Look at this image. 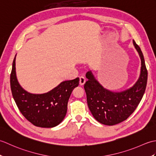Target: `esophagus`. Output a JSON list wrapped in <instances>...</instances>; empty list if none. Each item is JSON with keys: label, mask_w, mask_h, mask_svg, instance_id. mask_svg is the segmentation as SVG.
Masks as SVG:
<instances>
[{"label": "esophagus", "mask_w": 156, "mask_h": 156, "mask_svg": "<svg viewBox=\"0 0 156 156\" xmlns=\"http://www.w3.org/2000/svg\"><path fill=\"white\" fill-rule=\"evenodd\" d=\"M86 82V78L84 76H80V85H84V84Z\"/></svg>", "instance_id": "esophagus-1"}]
</instances>
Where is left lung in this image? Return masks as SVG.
<instances>
[{"instance_id": "obj_1", "label": "left lung", "mask_w": 156, "mask_h": 156, "mask_svg": "<svg viewBox=\"0 0 156 156\" xmlns=\"http://www.w3.org/2000/svg\"><path fill=\"white\" fill-rule=\"evenodd\" d=\"M133 45L141 61V74L133 87L125 91L115 92L105 88L96 80L91 71L86 74L88 80L84 85L88 108L94 119L106 125H114L126 120L137 107L146 88L147 70L140 48Z\"/></svg>"}]
</instances>
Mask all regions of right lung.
Masks as SVG:
<instances>
[{"mask_svg":"<svg viewBox=\"0 0 156 156\" xmlns=\"http://www.w3.org/2000/svg\"><path fill=\"white\" fill-rule=\"evenodd\" d=\"M15 57L12 62L10 82L13 98L20 112L27 120L37 127H55L65 117L69 98L74 88L78 86L79 78L62 82L47 93H29L20 86L16 79Z\"/></svg>","mask_w":156,"mask_h":156,"instance_id":"1","label":"right lung"}]
</instances>
